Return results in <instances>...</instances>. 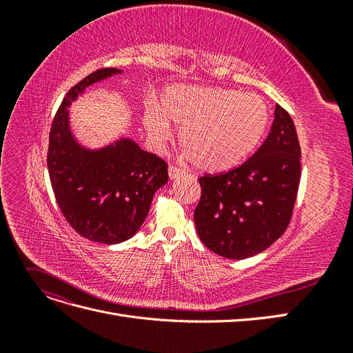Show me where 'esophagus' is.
Listing matches in <instances>:
<instances>
[{"mask_svg": "<svg viewBox=\"0 0 353 353\" xmlns=\"http://www.w3.org/2000/svg\"><path fill=\"white\" fill-rule=\"evenodd\" d=\"M168 172H169V178H170V179H178L179 176H183V175L185 174L183 169L175 166V165H170V166L168 168Z\"/></svg>", "mask_w": 353, "mask_h": 353, "instance_id": "1", "label": "esophagus"}]
</instances>
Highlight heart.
<instances>
[{"label": "heart", "instance_id": "heart-1", "mask_svg": "<svg viewBox=\"0 0 353 353\" xmlns=\"http://www.w3.org/2000/svg\"><path fill=\"white\" fill-rule=\"evenodd\" d=\"M169 121L183 128L179 140L191 163L205 172H223L259 144L270 109L252 92L175 85L165 91L162 109L150 105L144 112V126L154 143L169 140Z\"/></svg>", "mask_w": 353, "mask_h": 353}]
</instances>
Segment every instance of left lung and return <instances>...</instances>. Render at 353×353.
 <instances>
[{"label": "left lung", "instance_id": "left-lung-1", "mask_svg": "<svg viewBox=\"0 0 353 353\" xmlns=\"http://www.w3.org/2000/svg\"><path fill=\"white\" fill-rule=\"evenodd\" d=\"M271 132L256 153L228 172L199 178V239L228 259L268 249L292 219L301 181V145L290 114L275 105Z\"/></svg>", "mask_w": 353, "mask_h": 353}]
</instances>
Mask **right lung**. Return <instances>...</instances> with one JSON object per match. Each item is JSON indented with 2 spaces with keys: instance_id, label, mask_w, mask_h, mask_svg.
Wrapping results in <instances>:
<instances>
[{
  "instance_id": "1",
  "label": "right lung",
  "mask_w": 353,
  "mask_h": 353,
  "mask_svg": "<svg viewBox=\"0 0 353 353\" xmlns=\"http://www.w3.org/2000/svg\"><path fill=\"white\" fill-rule=\"evenodd\" d=\"M121 73L103 68L68 91L52 119L47 166L57 205L79 236L116 244L140 230L156 191L168 183V165L122 138L100 150H87L74 140L68 108L83 90Z\"/></svg>"
}]
</instances>
